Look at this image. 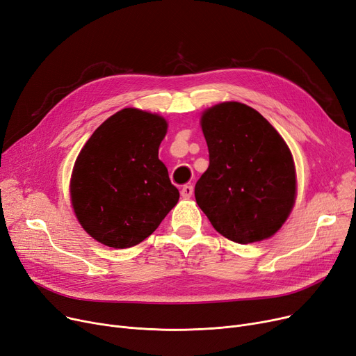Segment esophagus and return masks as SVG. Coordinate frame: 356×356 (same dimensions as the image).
<instances>
[{"label":"esophagus","instance_id":"1","mask_svg":"<svg viewBox=\"0 0 356 356\" xmlns=\"http://www.w3.org/2000/svg\"><path fill=\"white\" fill-rule=\"evenodd\" d=\"M193 186L192 184H184L183 188H181V196L184 197V199H189V197H192V195H193Z\"/></svg>","mask_w":356,"mask_h":356}]
</instances>
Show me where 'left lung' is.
<instances>
[{"instance_id":"obj_1","label":"left lung","mask_w":356,"mask_h":356,"mask_svg":"<svg viewBox=\"0 0 356 356\" xmlns=\"http://www.w3.org/2000/svg\"><path fill=\"white\" fill-rule=\"evenodd\" d=\"M209 167L195 186L199 208L212 227L238 244L273 236L296 200L290 148L254 108L218 104L203 112Z\"/></svg>"}]
</instances>
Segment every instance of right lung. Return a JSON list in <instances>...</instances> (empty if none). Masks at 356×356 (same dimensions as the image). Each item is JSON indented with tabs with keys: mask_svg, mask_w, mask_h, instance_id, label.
Listing matches in <instances>:
<instances>
[{
	"mask_svg": "<svg viewBox=\"0 0 356 356\" xmlns=\"http://www.w3.org/2000/svg\"><path fill=\"white\" fill-rule=\"evenodd\" d=\"M167 122L125 108L102 122L74 161L70 199L82 228L101 244L129 248L152 235L179 200L159 160Z\"/></svg>",
	"mask_w": 356,
	"mask_h": 356,
	"instance_id": "right-lung-1",
	"label": "right lung"
}]
</instances>
